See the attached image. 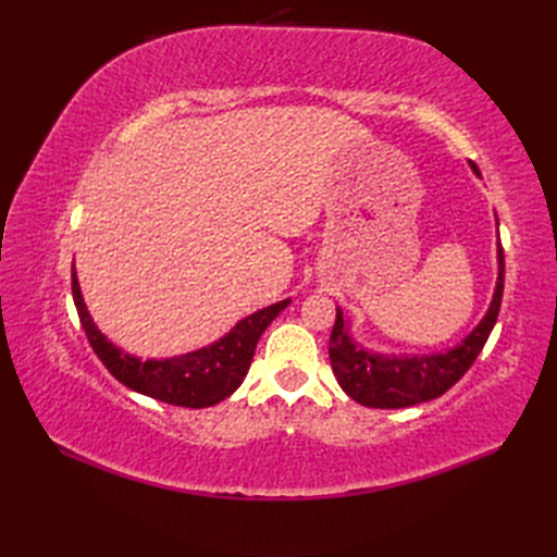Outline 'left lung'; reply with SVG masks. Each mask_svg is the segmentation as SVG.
Returning <instances> with one entry per match:
<instances>
[{
    "label": "left lung",
    "mask_w": 557,
    "mask_h": 557,
    "mask_svg": "<svg viewBox=\"0 0 557 557\" xmlns=\"http://www.w3.org/2000/svg\"><path fill=\"white\" fill-rule=\"evenodd\" d=\"M474 166V164H471ZM474 172L479 170L474 166ZM499 278L493 305L487 309L481 325L471 332L467 339L448 352L440 356H413V358H395V356H376L358 348L350 342L344 327V313L336 309V320L330 334V364L332 372L346 391L348 397L356 399L362 407L372 409H404L420 401H430L442 397L448 387L458 383L469 367L474 364L479 352L483 350L487 336H491L504 293V250L499 246Z\"/></svg>",
    "instance_id": "obj_1"
}]
</instances>
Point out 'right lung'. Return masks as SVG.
Masks as SVG:
<instances>
[{
	"mask_svg": "<svg viewBox=\"0 0 557 557\" xmlns=\"http://www.w3.org/2000/svg\"><path fill=\"white\" fill-rule=\"evenodd\" d=\"M72 295L88 342L97 352V358L102 360V364L111 372V376H115L123 385L141 395L188 409L213 407V404L223 401L237 391L248 372L252 352H256L262 332L285 307H288V299H283L278 305H272L248 315L225 336V339L209 348H201L172 360L141 362L127 356L121 348H115L107 336L95 327L86 305H83L76 272L72 274Z\"/></svg>",
	"mask_w": 557,
	"mask_h": 557,
	"instance_id": "obj_1",
	"label": "right lung"
}]
</instances>
